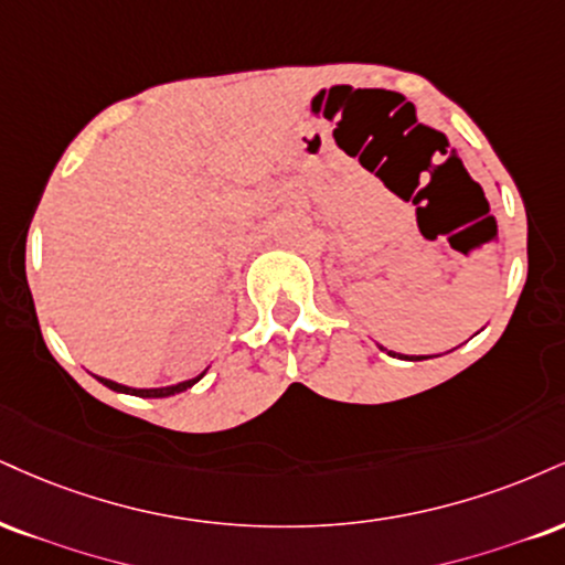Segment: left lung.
I'll return each instance as SVG.
<instances>
[{"label": "left lung", "instance_id": "obj_1", "mask_svg": "<svg viewBox=\"0 0 565 565\" xmlns=\"http://www.w3.org/2000/svg\"><path fill=\"white\" fill-rule=\"evenodd\" d=\"M379 350H384V348H382V344H379ZM390 355H394V352H390ZM399 358H403V355H399ZM426 358H434V355H411V358H407V355H405L403 360H426Z\"/></svg>", "mask_w": 565, "mask_h": 565}]
</instances>
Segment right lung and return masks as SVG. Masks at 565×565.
Segmentation results:
<instances>
[{
    "label": "right lung",
    "instance_id": "right-lung-1",
    "mask_svg": "<svg viewBox=\"0 0 565 565\" xmlns=\"http://www.w3.org/2000/svg\"><path fill=\"white\" fill-rule=\"evenodd\" d=\"M207 369L200 373V376L194 379H186V382H179V384H171V386H154V390H136V386H126V384H118V382H110V379H102V376H94L97 382H102L107 386V390L113 392H120V394H134V397H171V394H179V392H186L192 390V386L200 382L202 376H205Z\"/></svg>",
    "mask_w": 565,
    "mask_h": 565
}]
</instances>
